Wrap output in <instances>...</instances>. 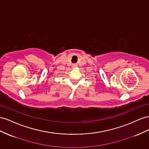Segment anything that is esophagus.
<instances>
[{
	"label": "esophagus",
	"mask_w": 149,
	"mask_h": 149,
	"mask_svg": "<svg viewBox=\"0 0 149 149\" xmlns=\"http://www.w3.org/2000/svg\"><path fill=\"white\" fill-rule=\"evenodd\" d=\"M76 66H77V65H73V68L76 67Z\"/></svg>",
	"instance_id": "esophagus-1"
}]
</instances>
